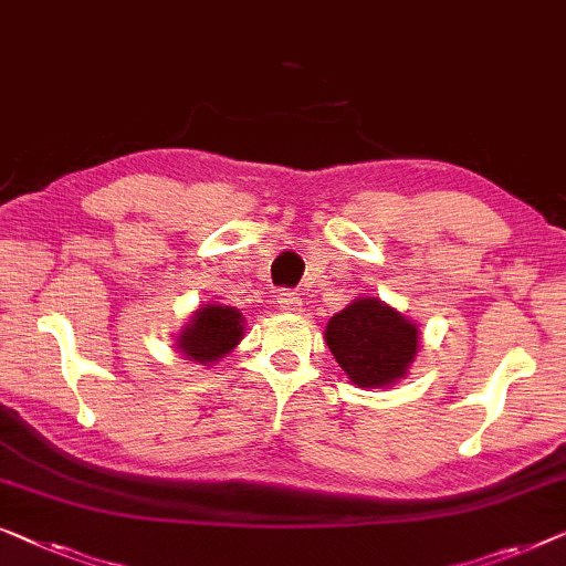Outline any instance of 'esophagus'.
<instances>
[{"mask_svg": "<svg viewBox=\"0 0 566 566\" xmlns=\"http://www.w3.org/2000/svg\"><path fill=\"white\" fill-rule=\"evenodd\" d=\"M276 307L282 310V313H302V300L297 297V292L292 290H282L280 294H276Z\"/></svg>", "mask_w": 566, "mask_h": 566, "instance_id": "obj_1", "label": "esophagus"}]
</instances>
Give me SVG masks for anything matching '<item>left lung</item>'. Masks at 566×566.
Returning <instances> with one entry per match:
<instances>
[{"label": "left lung", "mask_w": 566, "mask_h": 566, "mask_svg": "<svg viewBox=\"0 0 566 566\" xmlns=\"http://www.w3.org/2000/svg\"><path fill=\"white\" fill-rule=\"evenodd\" d=\"M323 338L346 377L364 389L408 377L420 352L418 323L379 297H356L331 317Z\"/></svg>", "instance_id": "1"}]
</instances>
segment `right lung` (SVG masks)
Wrapping results in <instances>:
<instances>
[{
  "mask_svg": "<svg viewBox=\"0 0 566 566\" xmlns=\"http://www.w3.org/2000/svg\"><path fill=\"white\" fill-rule=\"evenodd\" d=\"M245 317L241 310L220 305V302H207L189 315V323L181 325L177 333V354L187 361L210 366L226 359L233 348L243 340Z\"/></svg>",
  "mask_w": 566,
  "mask_h": 566,
  "instance_id": "obj_1",
  "label": "right lung"
}]
</instances>
